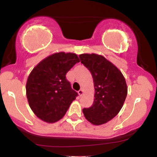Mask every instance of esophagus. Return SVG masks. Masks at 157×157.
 <instances>
[{
	"instance_id": "obj_1",
	"label": "esophagus",
	"mask_w": 157,
	"mask_h": 157,
	"mask_svg": "<svg viewBox=\"0 0 157 157\" xmlns=\"http://www.w3.org/2000/svg\"><path fill=\"white\" fill-rule=\"evenodd\" d=\"M78 94H79V95H80V96H82V95L83 94V90H82V89H81L80 90H79Z\"/></svg>"
}]
</instances>
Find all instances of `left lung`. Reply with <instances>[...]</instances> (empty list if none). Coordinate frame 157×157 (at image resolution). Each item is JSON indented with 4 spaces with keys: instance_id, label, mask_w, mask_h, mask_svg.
<instances>
[{
    "instance_id": "1",
    "label": "left lung",
    "mask_w": 157,
    "mask_h": 157,
    "mask_svg": "<svg viewBox=\"0 0 157 157\" xmlns=\"http://www.w3.org/2000/svg\"><path fill=\"white\" fill-rule=\"evenodd\" d=\"M79 57L91 73L95 89L93 105L82 109L84 116L93 125H102L121 110L128 93L125 80L121 71L103 56L82 54Z\"/></svg>"
}]
</instances>
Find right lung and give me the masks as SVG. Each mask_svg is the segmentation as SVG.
Masks as SVG:
<instances>
[{
	"mask_svg": "<svg viewBox=\"0 0 157 157\" xmlns=\"http://www.w3.org/2000/svg\"><path fill=\"white\" fill-rule=\"evenodd\" d=\"M79 62L76 54L60 52L45 58L33 68L26 90L30 108L37 117L49 123L63 117L78 96L66 75Z\"/></svg>",
	"mask_w": 157,
	"mask_h": 157,
	"instance_id": "1",
	"label": "right lung"
}]
</instances>
